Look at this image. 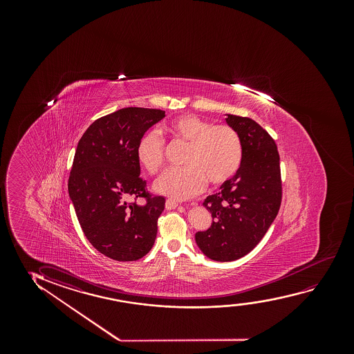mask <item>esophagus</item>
<instances>
[{
	"instance_id": "esophagus-1",
	"label": "esophagus",
	"mask_w": 354,
	"mask_h": 354,
	"mask_svg": "<svg viewBox=\"0 0 354 354\" xmlns=\"http://www.w3.org/2000/svg\"><path fill=\"white\" fill-rule=\"evenodd\" d=\"M178 205H179V203H178V202H175L173 199H167V201H165V208L168 209V210L176 208Z\"/></svg>"
}]
</instances>
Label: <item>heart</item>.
I'll return each instance as SVG.
<instances>
[{"label": "heart", "mask_w": 354, "mask_h": 354, "mask_svg": "<svg viewBox=\"0 0 354 354\" xmlns=\"http://www.w3.org/2000/svg\"><path fill=\"white\" fill-rule=\"evenodd\" d=\"M162 136L171 142L186 144L183 168L165 171L155 183V191L173 199H187L201 194L207 180L223 185L237 174L243 162V145L232 127L216 124L194 115H183L168 122ZM136 160L150 174L165 163V142L153 131L146 133L136 146Z\"/></svg>", "instance_id": "heart-1"}]
</instances>
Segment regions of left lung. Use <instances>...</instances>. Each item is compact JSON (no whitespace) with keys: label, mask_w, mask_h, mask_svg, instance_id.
Wrapping results in <instances>:
<instances>
[{"label":"left lung","mask_w":354,"mask_h":354,"mask_svg":"<svg viewBox=\"0 0 354 354\" xmlns=\"http://www.w3.org/2000/svg\"><path fill=\"white\" fill-rule=\"evenodd\" d=\"M242 140L237 174L208 196L203 205L213 223L194 234L201 252L214 261L238 260L252 252L274 221L281 201L279 153L271 136L248 117L226 115Z\"/></svg>","instance_id":"left-lung-1"}]
</instances>
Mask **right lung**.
Wrapping results in <instances>:
<instances>
[{
	"instance_id": "add662e5",
	"label": "right lung",
	"mask_w": 354,
	"mask_h": 354,
	"mask_svg": "<svg viewBox=\"0 0 354 354\" xmlns=\"http://www.w3.org/2000/svg\"><path fill=\"white\" fill-rule=\"evenodd\" d=\"M165 117L162 110L126 107L93 122L78 141L68 196L84 236L112 260L136 261L153 247L165 199L146 191L136 146ZM138 196L148 203H127Z\"/></svg>"
}]
</instances>
